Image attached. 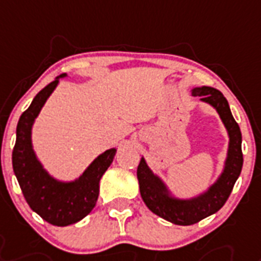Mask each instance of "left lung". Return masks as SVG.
<instances>
[{
	"mask_svg": "<svg viewBox=\"0 0 261 261\" xmlns=\"http://www.w3.org/2000/svg\"><path fill=\"white\" fill-rule=\"evenodd\" d=\"M191 94L198 96L200 101L213 107L226 128L229 142L221 173L203 192L192 198H180L160 174L153 172L145 157L141 159L137 169L139 192L147 208L168 222L181 226L194 225L217 213L229 198L243 168L241 131L231 115L226 98L219 90L204 85L192 88Z\"/></svg>",
	"mask_w": 261,
	"mask_h": 261,
	"instance_id": "1",
	"label": "left lung"
}]
</instances>
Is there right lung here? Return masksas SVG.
<instances>
[{
  "mask_svg": "<svg viewBox=\"0 0 261 261\" xmlns=\"http://www.w3.org/2000/svg\"><path fill=\"white\" fill-rule=\"evenodd\" d=\"M66 73L43 88L18 119L16 145L12 153V165L22 195L32 210L51 225L69 226L85 218L96 206L98 182L110 168L116 154V147L98 154L74 180H61L47 171L34 149L32 128L59 80Z\"/></svg>",
  "mask_w": 261,
  "mask_h": 261,
  "instance_id": "add662e5",
  "label": "right lung"
}]
</instances>
